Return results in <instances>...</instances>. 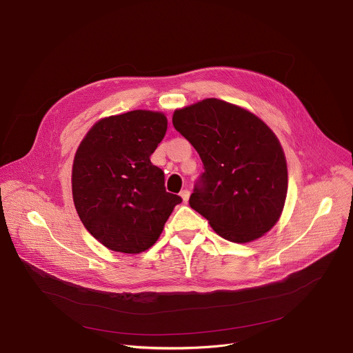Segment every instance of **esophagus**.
Masks as SVG:
<instances>
[{"label": "esophagus", "mask_w": 353, "mask_h": 353, "mask_svg": "<svg viewBox=\"0 0 353 353\" xmlns=\"http://www.w3.org/2000/svg\"><path fill=\"white\" fill-rule=\"evenodd\" d=\"M180 197L183 199V201H185V203H187V200H189V197H190V192H189V189H183V190L180 192Z\"/></svg>", "instance_id": "obj_1"}]
</instances>
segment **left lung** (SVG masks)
<instances>
[{
  "label": "left lung",
  "mask_w": 353,
  "mask_h": 353,
  "mask_svg": "<svg viewBox=\"0 0 353 353\" xmlns=\"http://www.w3.org/2000/svg\"><path fill=\"white\" fill-rule=\"evenodd\" d=\"M173 126L204 166L190 207L228 241L264 236L283 213L288 189L285 156L272 130L251 112L214 98L176 110Z\"/></svg>",
  "instance_id": "1"
}]
</instances>
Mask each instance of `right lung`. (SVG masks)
I'll list each match as a JSON object with an SVG mask.
<instances>
[{"label": "right lung", "instance_id": "obj_1", "mask_svg": "<svg viewBox=\"0 0 353 353\" xmlns=\"http://www.w3.org/2000/svg\"><path fill=\"white\" fill-rule=\"evenodd\" d=\"M168 130L166 116L132 110L93 126L79 145L72 194L85 228L113 251L150 248L181 197L166 192L150 156Z\"/></svg>", "mask_w": 353, "mask_h": 353}]
</instances>
